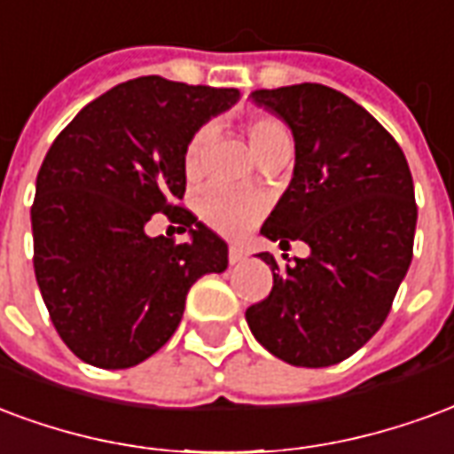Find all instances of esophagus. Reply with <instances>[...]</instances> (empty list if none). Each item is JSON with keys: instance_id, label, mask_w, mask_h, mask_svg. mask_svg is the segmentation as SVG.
Returning a JSON list of instances; mask_svg holds the SVG:
<instances>
[{"instance_id": "esophagus-1", "label": "esophagus", "mask_w": 454, "mask_h": 454, "mask_svg": "<svg viewBox=\"0 0 454 454\" xmlns=\"http://www.w3.org/2000/svg\"><path fill=\"white\" fill-rule=\"evenodd\" d=\"M244 259H247V251H244V247H239V244H231V247H230V263H241Z\"/></svg>"}]
</instances>
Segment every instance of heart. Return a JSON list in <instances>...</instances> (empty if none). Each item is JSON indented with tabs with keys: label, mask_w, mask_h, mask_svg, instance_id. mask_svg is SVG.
<instances>
[{
	"label": "heart",
	"mask_w": 454,
	"mask_h": 454,
	"mask_svg": "<svg viewBox=\"0 0 454 454\" xmlns=\"http://www.w3.org/2000/svg\"><path fill=\"white\" fill-rule=\"evenodd\" d=\"M207 137H210V128H200L188 140L186 152H184V171H186L188 178H195L198 171H200V161H203ZM283 140H290V137H287L286 125L276 121V118L261 115V118H254L249 122V142L251 150L256 152V157ZM263 207L266 205H263L259 195L239 193V191H231V188L224 186H207L200 193V198H198V213H200V217L213 230L223 231L227 237L244 234L251 224L259 220Z\"/></svg>",
	"instance_id": "obj_1"
}]
</instances>
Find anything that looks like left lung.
<instances>
[{
  "label": "left lung",
  "instance_id": "left-lung-1",
  "mask_svg": "<svg viewBox=\"0 0 454 454\" xmlns=\"http://www.w3.org/2000/svg\"><path fill=\"white\" fill-rule=\"evenodd\" d=\"M295 140L293 181L261 234L309 247L278 266L273 290L247 309L254 339L276 358L329 367L350 358L385 324L413 256L416 200L406 157L363 106L324 84L251 91Z\"/></svg>",
  "mask_w": 454,
  "mask_h": 454
}]
</instances>
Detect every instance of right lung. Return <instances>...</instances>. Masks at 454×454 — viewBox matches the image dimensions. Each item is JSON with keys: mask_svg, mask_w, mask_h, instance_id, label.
Instances as JSON below:
<instances>
[{"mask_svg": "<svg viewBox=\"0 0 454 454\" xmlns=\"http://www.w3.org/2000/svg\"><path fill=\"white\" fill-rule=\"evenodd\" d=\"M239 89L140 77L84 106L35 178L33 268L59 339L89 365L125 370L167 343L186 295L227 268V241L178 207L195 130L239 101ZM164 212L189 241L150 238Z\"/></svg>", "mask_w": 454, "mask_h": 454, "instance_id": "obj_1", "label": "right lung"}]
</instances>
